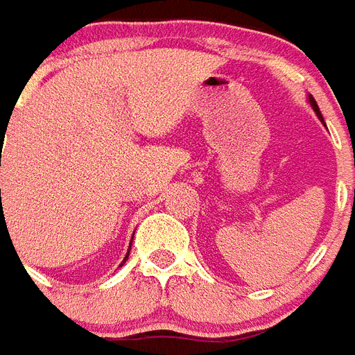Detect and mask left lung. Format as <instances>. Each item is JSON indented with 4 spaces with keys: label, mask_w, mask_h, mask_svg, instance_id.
Listing matches in <instances>:
<instances>
[{
    "label": "left lung",
    "mask_w": 355,
    "mask_h": 355,
    "mask_svg": "<svg viewBox=\"0 0 355 355\" xmlns=\"http://www.w3.org/2000/svg\"><path fill=\"white\" fill-rule=\"evenodd\" d=\"M309 103H311V107H312V109H314V112H316L318 116H320V120L324 122V118H322V112H320V109H318L316 101H314V97H312V96H309Z\"/></svg>",
    "instance_id": "1"
}]
</instances>
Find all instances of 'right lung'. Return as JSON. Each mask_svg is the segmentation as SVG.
Wrapping results in <instances>:
<instances>
[{
  "label": "right lung",
  "mask_w": 355,
  "mask_h": 355,
  "mask_svg": "<svg viewBox=\"0 0 355 355\" xmlns=\"http://www.w3.org/2000/svg\"><path fill=\"white\" fill-rule=\"evenodd\" d=\"M1 222H3V218H1ZM128 256H130V250H128ZM128 256H125V258H124V261H125V259H128ZM124 261H122V263H124Z\"/></svg>",
  "instance_id": "1"
}]
</instances>
